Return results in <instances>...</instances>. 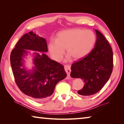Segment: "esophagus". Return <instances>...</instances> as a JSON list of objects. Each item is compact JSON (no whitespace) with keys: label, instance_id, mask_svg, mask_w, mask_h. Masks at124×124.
I'll use <instances>...</instances> for the list:
<instances>
[{"label":"esophagus","instance_id":"1","mask_svg":"<svg viewBox=\"0 0 124 124\" xmlns=\"http://www.w3.org/2000/svg\"><path fill=\"white\" fill-rule=\"evenodd\" d=\"M64 69H65V72H66L67 73L68 77L69 78H70V72H71L70 67L69 66V65H65V66H64Z\"/></svg>","mask_w":124,"mask_h":124}]
</instances>
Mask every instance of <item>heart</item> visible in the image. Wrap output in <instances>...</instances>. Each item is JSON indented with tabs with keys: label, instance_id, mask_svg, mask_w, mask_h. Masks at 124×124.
<instances>
[{
	"label": "heart",
	"instance_id": "obj_1",
	"mask_svg": "<svg viewBox=\"0 0 124 124\" xmlns=\"http://www.w3.org/2000/svg\"><path fill=\"white\" fill-rule=\"evenodd\" d=\"M96 41L93 31L74 28L62 31L57 34L56 40L52 39L48 45L51 57L59 62L64 53L75 60H80L87 55L93 49Z\"/></svg>",
	"mask_w": 124,
	"mask_h": 124
}]
</instances>
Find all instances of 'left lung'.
Returning <instances> with one entry per match:
<instances>
[{
    "instance_id": "left-lung-1",
    "label": "left lung",
    "mask_w": 124,
    "mask_h": 124,
    "mask_svg": "<svg viewBox=\"0 0 124 124\" xmlns=\"http://www.w3.org/2000/svg\"><path fill=\"white\" fill-rule=\"evenodd\" d=\"M96 40L93 50L83 59L72 64L70 76L84 81L78 93L92 95L99 92L110 78L113 69V52L104 36L96 29Z\"/></svg>"
}]
</instances>
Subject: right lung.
<instances>
[{"label": "right lung", "mask_w": 124, "mask_h": 124, "mask_svg": "<svg viewBox=\"0 0 124 124\" xmlns=\"http://www.w3.org/2000/svg\"><path fill=\"white\" fill-rule=\"evenodd\" d=\"M29 50L35 52L31 54ZM47 52L46 39L31 31L20 38L10 54V64L18 87L38 101L52 95L56 84L67 76L63 65L50 59L45 53ZM29 54L32 57L31 69L25 66V59Z\"/></svg>", "instance_id": "obj_1"}]
</instances>
